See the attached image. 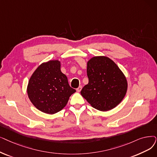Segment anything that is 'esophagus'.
<instances>
[{
	"mask_svg": "<svg viewBox=\"0 0 157 157\" xmlns=\"http://www.w3.org/2000/svg\"><path fill=\"white\" fill-rule=\"evenodd\" d=\"M81 89H82V86H79L77 88L76 90H77V92H79L81 90Z\"/></svg>",
	"mask_w": 157,
	"mask_h": 157,
	"instance_id": "esophagus-1",
	"label": "esophagus"
}]
</instances>
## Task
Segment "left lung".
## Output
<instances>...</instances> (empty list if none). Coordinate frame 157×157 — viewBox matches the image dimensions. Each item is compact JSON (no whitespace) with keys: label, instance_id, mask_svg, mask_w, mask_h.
Segmentation results:
<instances>
[{"label":"left lung","instance_id":"obj_1","mask_svg":"<svg viewBox=\"0 0 157 157\" xmlns=\"http://www.w3.org/2000/svg\"><path fill=\"white\" fill-rule=\"evenodd\" d=\"M88 83L81 91L82 96L98 110L116 107L127 92V80L119 67L106 56H94L87 62Z\"/></svg>","mask_w":157,"mask_h":157}]
</instances>
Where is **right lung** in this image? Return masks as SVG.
Wrapping results in <instances>:
<instances>
[{"mask_svg":"<svg viewBox=\"0 0 157 157\" xmlns=\"http://www.w3.org/2000/svg\"><path fill=\"white\" fill-rule=\"evenodd\" d=\"M60 62L50 60L43 63L31 76L27 92L33 105L45 113H56L66 106L76 92L60 70Z\"/></svg>","mask_w":157,"mask_h":157,"instance_id":"add662e5","label":"right lung"}]
</instances>
